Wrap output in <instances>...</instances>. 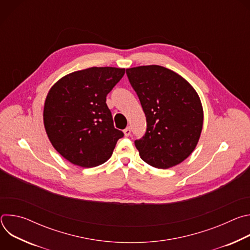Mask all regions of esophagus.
<instances>
[{"mask_svg":"<svg viewBox=\"0 0 250 250\" xmlns=\"http://www.w3.org/2000/svg\"><path fill=\"white\" fill-rule=\"evenodd\" d=\"M124 133L125 136H129L130 135V128L129 127H126L124 129Z\"/></svg>","mask_w":250,"mask_h":250,"instance_id":"1","label":"esophagus"}]
</instances>
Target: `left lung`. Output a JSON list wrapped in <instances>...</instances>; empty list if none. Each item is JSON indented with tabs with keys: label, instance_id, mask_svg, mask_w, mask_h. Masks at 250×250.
Returning a JSON list of instances; mask_svg holds the SVG:
<instances>
[{
	"label": "left lung",
	"instance_id": "obj_1",
	"mask_svg": "<svg viewBox=\"0 0 250 250\" xmlns=\"http://www.w3.org/2000/svg\"><path fill=\"white\" fill-rule=\"evenodd\" d=\"M130 85L146 117V132L134 145L147 164L167 169L184 161L196 148L204 112L192 85L159 65L127 68Z\"/></svg>",
	"mask_w": 250,
	"mask_h": 250
}]
</instances>
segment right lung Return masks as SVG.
I'll list each match as a JSON object with an SVG mask.
<instances>
[{"label": "right lung", "instance_id": "obj_1", "mask_svg": "<svg viewBox=\"0 0 250 250\" xmlns=\"http://www.w3.org/2000/svg\"><path fill=\"white\" fill-rule=\"evenodd\" d=\"M125 68L91 67L59 79L49 90L43 124L53 147L72 164L91 168L108 160L124 136L115 128L105 97Z\"/></svg>", "mask_w": 250, "mask_h": 250}]
</instances>
